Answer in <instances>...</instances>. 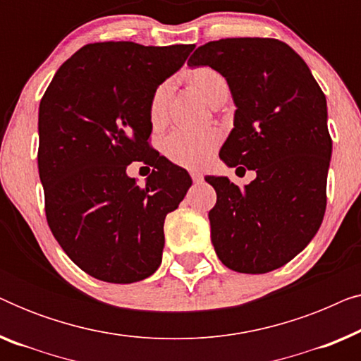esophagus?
I'll return each mask as SVG.
<instances>
[{
  "label": "esophagus",
  "instance_id": "34e87169",
  "mask_svg": "<svg viewBox=\"0 0 361 361\" xmlns=\"http://www.w3.org/2000/svg\"><path fill=\"white\" fill-rule=\"evenodd\" d=\"M190 177H192V180L195 182V184H199V182L204 180V176H202V172H199V171H192Z\"/></svg>",
  "mask_w": 361,
  "mask_h": 361
}]
</instances>
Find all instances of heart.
<instances>
[{"label":"heart","instance_id":"heart-1","mask_svg":"<svg viewBox=\"0 0 361 361\" xmlns=\"http://www.w3.org/2000/svg\"><path fill=\"white\" fill-rule=\"evenodd\" d=\"M185 80L190 88L199 92L210 105H216L228 98V82L215 68L205 66L192 68L185 73ZM171 92V83L164 82L152 93L149 102V121L154 128L166 125ZM220 140L221 133L216 128H205V130L180 128L166 137L164 154L179 166L200 167L210 159L215 147L220 145Z\"/></svg>","mask_w":361,"mask_h":361}]
</instances>
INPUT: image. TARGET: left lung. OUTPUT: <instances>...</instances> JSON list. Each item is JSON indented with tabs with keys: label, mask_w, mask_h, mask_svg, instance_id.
I'll return each mask as SVG.
<instances>
[{
	"label": "left lung",
	"mask_w": 361,
	"mask_h": 361,
	"mask_svg": "<svg viewBox=\"0 0 361 361\" xmlns=\"http://www.w3.org/2000/svg\"><path fill=\"white\" fill-rule=\"evenodd\" d=\"M187 63L226 78L236 110L220 159L256 172L245 189L228 177H205L216 192L209 212L216 256L238 273L278 269L310 243L324 220L332 156L324 92L302 57L278 39L212 41Z\"/></svg>",
	"instance_id": "left-lung-1"
}]
</instances>
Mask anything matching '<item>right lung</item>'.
Returning a JSON list of instances; mask_svg holds the SVG:
<instances>
[{"label": "right lung", "instance_id": "add662e5", "mask_svg": "<svg viewBox=\"0 0 361 361\" xmlns=\"http://www.w3.org/2000/svg\"><path fill=\"white\" fill-rule=\"evenodd\" d=\"M194 44H87L61 66L39 105V177L49 228L78 268L115 284L159 268L164 220L192 185L149 146V102ZM153 167L141 188L126 174Z\"/></svg>", "mask_w": 361, "mask_h": 361}]
</instances>
